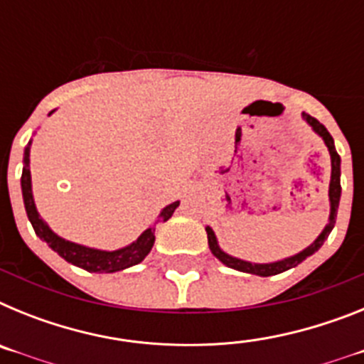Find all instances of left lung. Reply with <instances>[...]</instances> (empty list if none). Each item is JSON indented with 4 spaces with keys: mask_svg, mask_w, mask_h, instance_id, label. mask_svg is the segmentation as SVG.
<instances>
[{
    "mask_svg": "<svg viewBox=\"0 0 364 364\" xmlns=\"http://www.w3.org/2000/svg\"><path fill=\"white\" fill-rule=\"evenodd\" d=\"M302 118L311 125V129L319 134L321 138L326 144L328 151H330V159H332V176H330V189H328V197H330V218H328V224L324 226L323 233L306 247L302 250L301 253L294 257H288V259L277 260V262H268V264H257V262H247V260H240L237 257L228 255L226 252H222L220 246L217 242V237H215L213 230L210 226H205V233H208V244H210V250L222 264H226L228 268L239 269V272L244 273H253V275H260V277H269V275H277V273L286 272V269L295 268L297 264H301L302 260L308 259L310 255H314L317 250L324 244V240L328 239L330 231L336 226V218H337V210H339V200H341V156L337 154L336 146H333V138L332 134L328 133V129L321 124L317 118L310 117L306 112H302Z\"/></svg>",
    "mask_w": 364,
    "mask_h": 364,
    "instance_id": "1",
    "label": "left lung"
}]
</instances>
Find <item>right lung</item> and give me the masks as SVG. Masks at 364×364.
Returning <instances> with one entry per match:
<instances>
[{
    "label": "right lung",
    "instance_id": "right-lung-1",
    "mask_svg": "<svg viewBox=\"0 0 364 364\" xmlns=\"http://www.w3.org/2000/svg\"><path fill=\"white\" fill-rule=\"evenodd\" d=\"M50 114V112H49ZM31 144V142H28ZM28 153L31 147H25V159H23V173H21V193H23V204L27 217L31 220L32 228L36 231V235L41 240L49 244L58 255L65 259L70 264L78 266V268L87 269L89 273H114L120 269L131 268V266L142 262L151 252V247L154 244V226L147 228L133 244L122 247V250H114V252H104V250H95V247H87L82 244H74L69 240L58 237L47 224L43 218L40 217L32 198V182H31V166H28ZM180 202H173V204L166 205L160 213V218L164 222L169 220L175 210L178 208Z\"/></svg>",
    "mask_w": 364,
    "mask_h": 364
}]
</instances>
